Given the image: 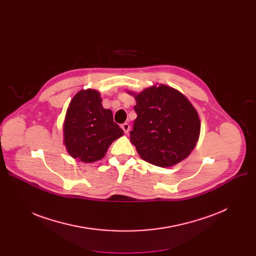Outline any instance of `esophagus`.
<instances>
[{"mask_svg": "<svg viewBox=\"0 0 256 256\" xmlns=\"http://www.w3.org/2000/svg\"><path fill=\"white\" fill-rule=\"evenodd\" d=\"M130 124H124L122 126H121V128L124 130V134H128V130H130Z\"/></svg>", "mask_w": 256, "mask_h": 256, "instance_id": "obj_1", "label": "esophagus"}]
</instances>
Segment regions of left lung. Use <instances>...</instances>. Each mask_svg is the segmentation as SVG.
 <instances>
[{"instance_id":"obj_1","label":"left lung","mask_w":256,"mask_h":256,"mask_svg":"<svg viewBox=\"0 0 256 256\" xmlns=\"http://www.w3.org/2000/svg\"><path fill=\"white\" fill-rule=\"evenodd\" d=\"M128 93L135 96L137 113L130 140L141 158L171 167L189 156L200 135V119L190 100L164 84Z\"/></svg>"}]
</instances>
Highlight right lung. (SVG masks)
Listing matches in <instances>:
<instances>
[{"instance_id": "obj_1", "label": "right lung", "mask_w": 256, "mask_h": 256, "mask_svg": "<svg viewBox=\"0 0 256 256\" xmlns=\"http://www.w3.org/2000/svg\"><path fill=\"white\" fill-rule=\"evenodd\" d=\"M122 135L112 111L102 106L98 90H80L72 98L63 124V143L70 156L83 163L96 162Z\"/></svg>"}]
</instances>
